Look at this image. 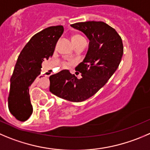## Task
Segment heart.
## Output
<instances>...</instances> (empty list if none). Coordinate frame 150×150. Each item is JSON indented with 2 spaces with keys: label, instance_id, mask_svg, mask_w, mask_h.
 <instances>
[{
  "label": "heart",
  "instance_id": "obj_1",
  "mask_svg": "<svg viewBox=\"0 0 150 150\" xmlns=\"http://www.w3.org/2000/svg\"><path fill=\"white\" fill-rule=\"evenodd\" d=\"M82 39H85V38H84L82 36H81V35H74V36L73 37L72 41H73V42H76V41H78V40H82ZM69 65L70 64L68 63V62H64L63 63V66L65 67V68L68 66H69Z\"/></svg>",
  "mask_w": 150,
  "mask_h": 150
}]
</instances>
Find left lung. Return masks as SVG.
<instances>
[{"mask_svg":"<svg viewBox=\"0 0 150 150\" xmlns=\"http://www.w3.org/2000/svg\"><path fill=\"white\" fill-rule=\"evenodd\" d=\"M89 39L85 59L76 67L82 74L77 79L68 70L49 77L50 91L65 100L80 102L96 94L115 73L123 56L122 40L117 31L102 21H87L71 24Z\"/></svg>","mask_w":150,"mask_h":150,"instance_id":"left-lung-1","label":"left lung"}]
</instances>
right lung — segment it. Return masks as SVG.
Returning <instances> with one entry per match:
<instances>
[{
    "label": "right lung",
    "mask_w": 150,
    "mask_h": 150,
    "mask_svg": "<svg viewBox=\"0 0 150 150\" xmlns=\"http://www.w3.org/2000/svg\"><path fill=\"white\" fill-rule=\"evenodd\" d=\"M63 31L62 25L48 27L34 35L21 51L10 79L8 97V110L18 121L25 122L32 114L29 87L40 74L44 59L53 55Z\"/></svg>",
    "instance_id": "1"
}]
</instances>
